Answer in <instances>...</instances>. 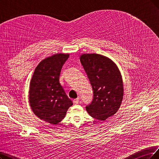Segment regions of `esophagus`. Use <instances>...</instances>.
<instances>
[{"mask_svg":"<svg viewBox=\"0 0 159 159\" xmlns=\"http://www.w3.org/2000/svg\"><path fill=\"white\" fill-rule=\"evenodd\" d=\"M79 102H80V98H75V99H74V100H73V102H74V105L78 104L79 103Z\"/></svg>","mask_w":159,"mask_h":159,"instance_id":"34e87169","label":"esophagus"}]
</instances>
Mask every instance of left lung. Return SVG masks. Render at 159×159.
<instances>
[{
    "label": "left lung",
    "instance_id": "obj_1",
    "mask_svg": "<svg viewBox=\"0 0 159 159\" xmlns=\"http://www.w3.org/2000/svg\"><path fill=\"white\" fill-rule=\"evenodd\" d=\"M80 61L93 90V100L86 106L89 115L105 120L116 113L124 95L123 81L116 64L110 58L97 53H83Z\"/></svg>",
    "mask_w": 159,
    "mask_h": 159
}]
</instances>
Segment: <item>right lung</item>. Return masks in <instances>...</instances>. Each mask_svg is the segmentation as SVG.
<instances>
[{
	"instance_id": "add662e5",
	"label": "right lung",
	"mask_w": 159,
	"mask_h": 159,
	"mask_svg": "<svg viewBox=\"0 0 159 159\" xmlns=\"http://www.w3.org/2000/svg\"><path fill=\"white\" fill-rule=\"evenodd\" d=\"M69 55L57 53L43 59L30 80L29 100L31 110L39 119L50 125L61 122L73 105L59 82L61 68Z\"/></svg>"
}]
</instances>
